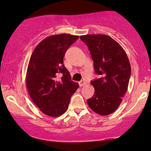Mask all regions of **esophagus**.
<instances>
[{"instance_id": "esophagus-1", "label": "esophagus", "mask_w": 151, "mask_h": 151, "mask_svg": "<svg viewBox=\"0 0 151 151\" xmlns=\"http://www.w3.org/2000/svg\"><path fill=\"white\" fill-rule=\"evenodd\" d=\"M86 85V83H85V81H81L79 82V85L81 87L84 86V85Z\"/></svg>"}]
</instances>
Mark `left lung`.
I'll return each instance as SVG.
<instances>
[{"mask_svg": "<svg viewBox=\"0 0 151 151\" xmlns=\"http://www.w3.org/2000/svg\"><path fill=\"white\" fill-rule=\"evenodd\" d=\"M87 45L99 78L91 82L94 94L87 99L89 107L99 115H107L117 110L127 90L131 66L123 48L106 35L80 37Z\"/></svg>", "mask_w": 151, "mask_h": 151, "instance_id": "obj_1", "label": "left lung"}]
</instances>
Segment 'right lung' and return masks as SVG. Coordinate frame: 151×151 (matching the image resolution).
Segmentation results:
<instances>
[{"label": "right lung", "mask_w": 151, "mask_h": 151, "mask_svg": "<svg viewBox=\"0 0 151 151\" xmlns=\"http://www.w3.org/2000/svg\"><path fill=\"white\" fill-rule=\"evenodd\" d=\"M78 38L66 33L48 36L31 56L26 85L33 103L48 116L64 114L70 97L79 87L78 83L70 80L63 60L66 50Z\"/></svg>", "instance_id": "add662e5"}]
</instances>
